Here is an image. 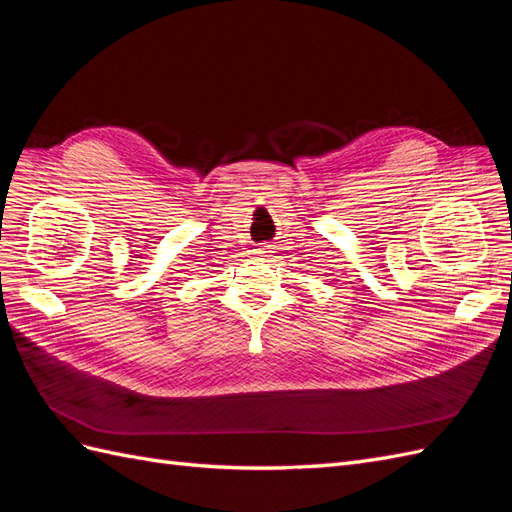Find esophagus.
I'll use <instances>...</instances> for the list:
<instances>
[{"mask_svg":"<svg viewBox=\"0 0 512 512\" xmlns=\"http://www.w3.org/2000/svg\"><path fill=\"white\" fill-rule=\"evenodd\" d=\"M269 250H271V247H269V245H265V243H262V245H256L254 254H256V256H267V254H269Z\"/></svg>","mask_w":512,"mask_h":512,"instance_id":"esophagus-1","label":"esophagus"}]
</instances>
